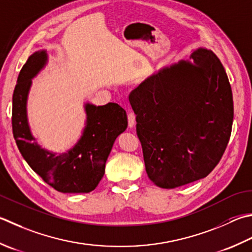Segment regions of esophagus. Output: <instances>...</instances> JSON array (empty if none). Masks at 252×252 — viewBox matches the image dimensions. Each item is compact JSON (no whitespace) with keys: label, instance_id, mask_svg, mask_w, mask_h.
<instances>
[{"label":"esophagus","instance_id":"obj_1","mask_svg":"<svg viewBox=\"0 0 252 252\" xmlns=\"http://www.w3.org/2000/svg\"><path fill=\"white\" fill-rule=\"evenodd\" d=\"M127 125H129V127H133L135 125V115L133 112H129L127 115Z\"/></svg>","mask_w":252,"mask_h":252}]
</instances>
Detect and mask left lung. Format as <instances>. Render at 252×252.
<instances>
[{"label": "left lung", "instance_id": "8db88e82", "mask_svg": "<svg viewBox=\"0 0 252 252\" xmlns=\"http://www.w3.org/2000/svg\"><path fill=\"white\" fill-rule=\"evenodd\" d=\"M142 82L129 96L149 178L164 189L204 178L227 147L233 93L224 66L199 48Z\"/></svg>", "mask_w": 252, "mask_h": 252}]
</instances>
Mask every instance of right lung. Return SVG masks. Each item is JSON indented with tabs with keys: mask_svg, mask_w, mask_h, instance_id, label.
Instances as JSON below:
<instances>
[{
	"mask_svg": "<svg viewBox=\"0 0 252 252\" xmlns=\"http://www.w3.org/2000/svg\"><path fill=\"white\" fill-rule=\"evenodd\" d=\"M46 50L28 58L13 94L12 126L19 152L31 168L53 189L63 193H88L99 184L113 143L126 129V112L118 103H85L86 126L71 150L57 155L36 142L29 129L27 98L32 80L47 64Z\"/></svg>",
	"mask_w": 252,
	"mask_h": 252,
	"instance_id": "add662e5",
	"label": "right lung"
}]
</instances>
